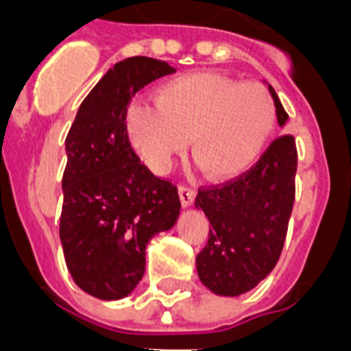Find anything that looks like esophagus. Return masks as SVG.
Masks as SVG:
<instances>
[{
    "mask_svg": "<svg viewBox=\"0 0 351 351\" xmlns=\"http://www.w3.org/2000/svg\"><path fill=\"white\" fill-rule=\"evenodd\" d=\"M178 193H180V202L184 208H189L193 204V200H195V197H197V191L187 186H180Z\"/></svg>",
    "mask_w": 351,
    "mask_h": 351,
    "instance_id": "obj_1",
    "label": "esophagus"
}]
</instances>
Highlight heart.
<instances>
[{
    "mask_svg": "<svg viewBox=\"0 0 351 351\" xmlns=\"http://www.w3.org/2000/svg\"><path fill=\"white\" fill-rule=\"evenodd\" d=\"M275 101L261 84L213 73L186 74L164 84L156 101L129 107L132 147L164 173L191 138V156L209 180H230L255 164L275 127Z\"/></svg>",
    "mask_w": 351,
    "mask_h": 351,
    "instance_id": "1",
    "label": "heart"
}]
</instances>
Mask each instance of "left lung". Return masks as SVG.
<instances>
[{
  "mask_svg": "<svg viewBox=\"0 0 351 351\" xmlns=\"http://www.w3.org/2000/svg\"><path fill=\"white\" fill-rule=\"evenodd\" d=\"M269 93L284 127L288 112L271 85ZM295 138L284 134L237 180L198 189L195 208L202 209L211 226L208 244L197 255V271L213 293H245L277 266L295 202Z\"/></svg>",
  "mask_w": 351,
  "mask_h": 351,
  "instance_id": "1",
  "label": "left lung"
}]
</instances>
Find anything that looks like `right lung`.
<instances>
[{
  "label": "right lung",
  "instance_id": "obj_1",
  "mask_svg": "<svg viewBox=\"0 0 351 351\" xmlns=\"http://www.w3.org/2000/svg\"><path fill=\"white\" fill-rule=\"evenodd\" d=\"M175 73L134 56L118 62L82 101L65 140L60 239L74 282L101 300L123 299L145 273V247L180 215L178 189L140 162L127 136L138 90Z\"/></svg>",
  "mask_w": 351,
  "mask_h": 351
}]
</instances>
